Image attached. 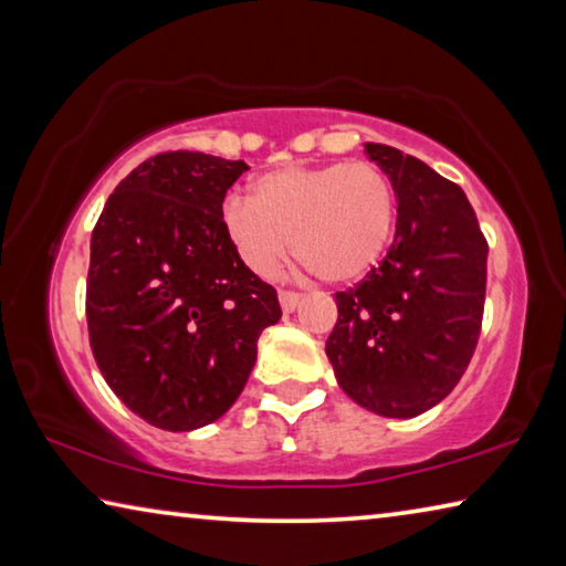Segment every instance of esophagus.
I'll return each instance as SVG.
<instances>
[{"mask_svg":"<svg viewBox=\"0 0 566 566\" xmlns=\"http://www.w3.org/2000/svg\"><path fill=\"white\" fill-rule=\"evenodd\" d=\"M302 294L300 292H290V290H282L280 292V304H282V312L290 314L296 310V304H300Z\"/></svg>","mask_w":566,"mask_h":566,"instance_id":"obj_1","label":"esophagus"}]
</instances>
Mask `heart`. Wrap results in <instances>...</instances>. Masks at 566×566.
<instances>
[{
  "instance_id": "heart-1",
  "label": "heart",
  "mask_w": 566,
  "mask_h": 566,
  "mask_svg": "<svg viewBox=\"0 0 566 566\" xmlns=\"http://www.w3.org/2000/svg\"><path fill=\"white\" fill-rule=\"evenodd\" d=\"M397 224V189L371 161L266 171L252 199L229 195L222 227L249 270L272 276L292 252L329 284L357 282L375 266Z\"/></svg>"
}]
</instances>
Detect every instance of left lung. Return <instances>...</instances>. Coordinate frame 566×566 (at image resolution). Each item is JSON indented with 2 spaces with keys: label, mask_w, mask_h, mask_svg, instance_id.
Returning a JSON list of instances; mask_svg holds the SVG:
<instances>
[{
  "label": "left lung",
  "mask_w": 566,
  "mask_h": 566,
  "mask_svg": "<svg viewBox=\"0 0 566 566\" xmlns=\"http://www.w3.org/2000/svg\"><path fill=\"white\" fill-rule=\"evenodd\" d=\"M364 149L397 189V234L379 266L334 294L327 357L357 405L407 419L439 405L469 367L490 244L462 187L395 147Z\"/></svg>",
  "instance_id": "1"
}]
</instances>
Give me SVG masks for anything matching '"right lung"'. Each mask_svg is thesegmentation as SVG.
<instances>
[{
    "label": "right lung",
    "instance_id": "right-lung-1",
    "mask_svg": "<svg viewBox=\"0 0 566 566\" xmlns=\"http://www.w3.org/2000/svg\"><path fill=\"white\" fill-rule=\"evenodd\" d=\"M247 171L202 151H161L112 191L92 232L87 327L114 395L151 427L191 432L234 405L256 339L282 317L272 284L222 227Z\"/></svg>",
    "mask_w": 566,
    "mask_h": 566
}]
</instances>
